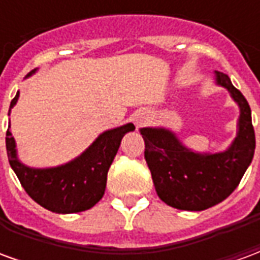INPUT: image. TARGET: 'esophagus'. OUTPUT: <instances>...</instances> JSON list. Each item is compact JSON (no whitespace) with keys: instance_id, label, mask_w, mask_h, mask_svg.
<instances>
[{"instance_id":"1","label":"esophagus","mask_w":260,"mask_h":260,"mask_svg":"<svg viewBox=\"0 0 260 260\" xmlns=\"http://www.w3.org/2000/svg\"><path fill=\"white\" fill-rule=\"evenodd\" d=\"M135 125L136 128H139V126H143V125L146 124L147 121H149V115H147L146 113H141V114H136L135 117Z\"/></svg>"}]
</instances>
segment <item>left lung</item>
<instances>
[{"label": "left lung", "mask_w": 260, "mask_h": 260, "mask_svg": "<svg viewBox=\"0 0 260 260\" xmlns=\"http://www.w3.org/2000/svg\"><path fill=\"white\" fill-rule=\"evenodd\" d=\"M214 82L227 89L240 107L237 136L225 150L195 152L171 129L163 126L139 129L158 198L180 210L201 212L229 198L240 184L255 153V131L246 99L225 74L216 71Z\"/></svg>", "instance_id": "8db88e82"}]
</instances>
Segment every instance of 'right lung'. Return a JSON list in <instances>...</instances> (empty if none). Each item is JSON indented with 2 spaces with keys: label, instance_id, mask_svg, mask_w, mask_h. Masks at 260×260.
<instances>
[{
  "label": "right lung",
  "instance_id": "add662e5",
  "mask_svg": "<svg viewBox=\"0 0 260 260\" xmlns=\"http://www.w3.org/2000/svg\"><path fill=\"white\" fill-rule=\"evenodd\" d=\"M35 72L36 69H33L26 78ZM18 99L19 91L11 102L9 113ZM9 128L11 122L5 138L7 154L23 189L40 206L59 214L85 212L102 199L106 191L108 169L118 152L121 141L126 132L135 129L134 124L129 122L114 129L104 131L74 160L57 167L35 169L19 160L16 143Z\"/></svg>",
  "mask_w": 260,
  "mask_h": 260
}]
</instances>
